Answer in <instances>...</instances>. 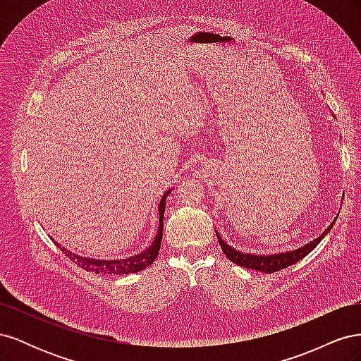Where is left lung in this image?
<instances>
[{
  "label": "left lung",
  "mask_w": 361,
  "mask_h": 361,
  "mask_svg": "<svg viewBox=\"0 0 361 361\" xmlns=\"http://www.w3.org/2000/svg\"><path fill=\"white\" fill-rule=\"evenodd\" d=\"M334 223L330 224V227L326 228V231L318 238L312 241L310 244L304 245L298 250L295 251H289V253H283V255H272V256H256V255H245L241 253V251H236L235 248H232L231 245H227L221 236L218 235L216 232V238H218V243H220V247L223 250V253L226 255V257L228 260H232L233 264L239 265V267H244L248 269H255V271H260V272H267V274H271V272H277L280 269H285L293 264H297L298 260H301L302 257L307 256L312 250H314V247L318 245L324 236L331 231Z\"/></svg>",
  "instance_id": "obj_1"
}]
</instances>
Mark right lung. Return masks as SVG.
Returning a JSON list of instances; mask_svg holds the SVG:
<instances>
[{"instance_id":"right-lung-1","label":"right lung","mask_w":361,"mask_h":361,"mask_svg":"<svg viewBox=\"0 0 361 361\" xmlns=\"http://www.w3.org/2000/svg\"><path fill=\"white\" fill-rule=\"evenodd\" d=\"M170 191L162 195V199L159 202V227H158V233L155 236V241L152 243V245L141 251L140 255H135L133 257L122 259V260H96V259H87L76 256L66 248H63L61 245L57 244V247L61 250V253L66 255L73 264L78 267L84 268L85 271L94 272V274H133V272L143 271L147 268L150 264H154V260L157 259L159 253V247L162 241V228H164V212H166V200Z\"/></svg>"}]
</instances>
